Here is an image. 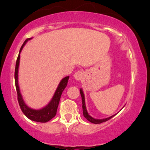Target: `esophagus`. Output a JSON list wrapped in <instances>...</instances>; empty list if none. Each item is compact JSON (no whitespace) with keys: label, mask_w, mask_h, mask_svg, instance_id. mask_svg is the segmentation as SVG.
Instances as JSON below:
<instances>
[{"label":"esophagus","mask_w":150,"mask_h":150,"mask_svg":"<svg viewBox=\"0 0 150 150\" xmlns=\"http://www.w3.org/2000/svg\"><path fill=\"white\" fill-rule=\"evenodd\" d=\"M83 77V73L82 71H80V70H78L76 73L74 74V78L76 80H80Z\"/></svg>","instance_id":"1"}]
</instances>
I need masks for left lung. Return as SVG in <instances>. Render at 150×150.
I'll return each mask as SVG.
<instances>
[{
    "label": "left lung",
    "mask_w": 150,
    "mask_h": 150,
    "mask_svg": "<svg viewBox=\"0 0 150 150\" xmlns=\"http://www.w3.org/2000/svg\"><path fill=\"white\" fill-rule=\"evenodd\" d=\"M80 92L81 94V97H82V112H83V116H85V118L87 120H88L89 122L92 123H95V124H99V123H104V122L107 121L108 120L111 119V118H113L115 115L113 116H111L108 118H104V119H95V118H92V116H89L87 113V108H86V106H85V95H84V93L82 92V89H80Z\"/></svg>",
    "instance_id": "obj_1"
}]
</instances>
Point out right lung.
<instances>
[{"mask_svg": "<svg viewBox=\"0 0 150 150\" xmlns=\"http://www.w3.org/2000/svg\"><path fill=\"white\" fill-rule=\"evenodd\" d=\"M30 39H27L22 44L21 49L20 50V53H19L18 59L16 61V65H15V87H16L17 94H18V100L20 107L21 108L22 111L23 112L24 114L29 119L34 120L36 122H40V123H46V122L49 121L50 120L52 119L53 117L56 115L57 112V108L58 104H59L60 99H61V96L62 92L64 90L67 85H68V79L69 76H67L60 82L59 85H58L56 91L55 92L54 95L51 99V101L45 107H44L42 109L35 110L32 109L27 106L25 104V101H24L21 95V93L20 91V87L18 85V68L19 64H20V54L21 52L22 48L25 45V44L28 40Z\"/></svg>", "mask_w": 150, "mask_h": 150, "instance_id": "1", "label": "right lung"}]
</instances>
